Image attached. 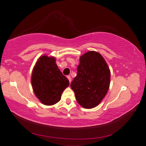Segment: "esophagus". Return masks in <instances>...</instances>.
<instances>
[{"label": "esophagus", "mask_w": 146, "mask_h": 146, "mask_svg": "<svg viewBox=\"0 0 146 146\" xmlns=\"http://www.w3.org/2000/svg\"><path fill=\"white\" fill-rule=\"evenodd\" d=\"M67 77H68V78L69 81H70V83H71V76H68Z\"/></svg>", "instance_id": "esophagus-1"}]
</instances>
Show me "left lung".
<instances>
[{"label": "left lung", "mask_w": 146, "mask_h": 146, "mask_svg": "<svg viewBox=\"0 0 146 146\" xmlns=\"http://www.w3.org/2000/svg\"><path fill=\"white\" fill-rule=\"evenodd\" d=\"M110 68L99 53L90 51L81 56L77 75L71 84L79 104L86 109L99 104L110 88Z\"/></svg>", "instance_id": "left-lung-1"}]
</instances>
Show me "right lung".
Listing matches in <instances>:
<instances>
[{
    "instance_id": "right-lung-1",
    "label": "right lung",
    "mask_w": 146,
    "mask_h": 146,
    "mask_svg": "<svg viewBox=\"0 0 146 146\" xmlns=\"http://www.w3.org/2000/svg\"><path fill=\"white\" fill-rule=\"evenodd\" d=\"M35 95L46 106L55 104L61 99L63 91L70 84L56 64L55 56L44 55L38 58L31 74Z\"/></svg>"
}]
</instances>
